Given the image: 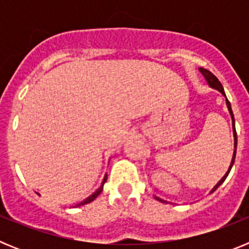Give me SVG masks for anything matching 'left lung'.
<instances>
[{"mask_svg": "<svg viewBox=\"0 0 249 249\" xmlns=\"http://www.w3.org/2000/svg\"><path fill=\"white\" fill-rule=\"evenodd\" d=\"M198 70H199V72H201V73L203 74V77H204V78H206L207 83H208V85H210L211 87H212V89H217V91H219V92H221V93L223 94L224 97H226V93H224L223 86H222V83L219 82V81H218V78H217V77H215L214 74L212 73V72H210V71H208V70H206V68H202V67H199ZM226 105H227L228 112H230V114H231V118H232L233 137H234V151H233V156H232V160H231L230 168H228V171H227V172H226V175H224L223 177H222V179H221V181H219L218 183H217V184H215L214 187H213V188H212V191H211V193H213V192H214V191L217 190V188H218V187L221 186L222 183H223V182H224V179H226V178H227L228 173H230L231 168H232L233 163H234V158H236V151H237V132H236V124H234V116H233L232 107H231V103H230V101L227 100V97H226ZM155 198L157 199V201L162 202V203H169L168 201H166V199H163V198H160V197H158V196H155Z\"/></svg>", "mask_w": 249, "mask_h": 249, "instance_id": "obj_1", "label": "left lung"}]
</instances>
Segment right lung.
<instances>
[{"mask_svg":"<svg viewBox=\"0 0 249 249\" xmlns=\"http://www.w3.org/2000/svg\"><path fill=\"white\" fill-rule=\"evenodd\" d=\"M106 179H107V175H106V176H105V178H103L102 184H101V186L98 187V190L96 191V192H94V193H92V195L89 196V197H87V198H86L85 201H82V202H80V203H78V204H76V207H80V206H85V204H89V203H91L92 201H94V199L97 198L98 196L101 195V192H102V190H103V184H105ZM37 195H39V193H37Z\"/></svg>","mask_w":249,"mask_h":249,"instance_id":"right-lung-1","label":"right lung"}]
</instances>
